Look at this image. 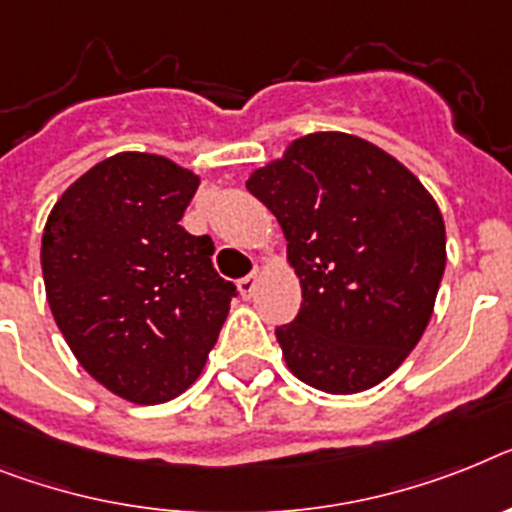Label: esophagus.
<instances>
[{"mask_svg": "<svg viewBox=\"0 0 512 512\" xmlns=\"http://www.w3.org/2000/svg\"><path fill=\"white\" fill-rule=\"evenodd\" d=\"M257 281H260V273H249L247 278H242V281H239V294L244 296V299H249V296L255 294V289H257Z\"/></svg>", "mask_w": 512, "mask_h": 512, "instance_id": "1", "label": "esophagus"}]
</instances>
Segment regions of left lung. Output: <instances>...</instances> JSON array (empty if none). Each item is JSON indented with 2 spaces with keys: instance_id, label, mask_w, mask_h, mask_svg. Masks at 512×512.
I'll return each instance as SVG.
<instances>
[{
  "instance_id": "8db88e82",
  "label": "left lung",
  "mask_w": 512,
  "mask_h": 512,
  "mask_svg": "<svg viewBox=\"0 0 512 512\" xmlns=\"http://www.w3.org/2000/svg\"><path fill=\"white\" fill-rule=\"evenodd\" d=\"M247 190L278 218L302 309L276 328L286 367L333 395L390 377L427 330L445 273L435 197L390 153L312 132L255 169Z\"/></svg>"
}]
</instances>
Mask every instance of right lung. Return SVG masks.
Instances as JSON below:
<instances>
[{
  "mask_svg": "<svg viewBox=\"0 0 512 512\" xmlns=\"http://www.w3.org/2000/svg\"><path fill=\"white\" fill-rule=\"evenodd\" d=\"M200 176L156 153H117L72 182L41 239L46 299L75 359L124 401L190 388L236 286L208 236L179 226Z\"/></svg>",
  "mask_w": 512,
  "mask_h": 512,
  "instance_id": "1",
  "label": "right lung"
}]
</instances>
